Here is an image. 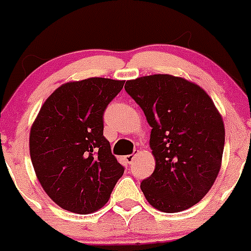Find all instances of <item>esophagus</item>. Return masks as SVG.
Returning a JSON list of instances; mask_svg holds the SVG:
<instances>
[{
  "label": "esophagus",
  "instance_id": "1",
  "mask_svg": "<svg viewBox=\"0 0 251 251\" xmlns=\"http://www.w3.org/2000/svg\"><path fill=\"white\" fill-rule=\"evenodd\" d=\"M135 158H136V154H130V155L125 156V160L127 161V164H132V161L135 160Z\"/></svg>",
  "mask_w": 251,
  "mask_h": 251
}]
</instances>
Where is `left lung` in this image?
I'll list each match as a JSON object with an SVG mask.
<instances>
[{"instance_id": "8db88e82", "label": "left lung", "mask_w": 251, "mask_h": 251, "mask_svg": "<svg viewBox=\"0 0 251 251\" xmlns=\"http://www.w3.org/2000/svg\"><path fill=\"white\" fill-rule=\"evenodd\" d=\"M125 90L151 127L155 169L141 183L147 201L170 214L189 209L206 196L221 169V114L201 86L183 77L141 76L126 81Z\"/></svg>"}]
</instances>
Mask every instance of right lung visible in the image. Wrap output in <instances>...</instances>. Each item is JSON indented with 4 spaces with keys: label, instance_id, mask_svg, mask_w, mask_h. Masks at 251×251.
<instances>
[{
    "label": "right lung",
    "instance_id": "obj_1",
    "mask_svg": "<svg viewBox=\"0 0 251 251\" xmlns=\"http://www.w3.org/2000/svg\"><path fill=\"white\" fill-rule=\"evenodd\" d=\"M124 80L88 77L63 83L45 100L30 128V158L47 196L75 214L109 201L124 168L103 136V114Z\"/></svg>",
    "mask_w": 251,
    "mask_h": 251
}]
</instances>
